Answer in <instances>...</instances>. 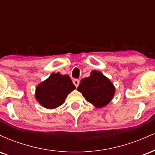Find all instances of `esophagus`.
Wrapping results in <instances>:
<instances>
[{"instance_id":"34e87169","label":"esophagus","mask_w":155,"mask_h":155,"mask_svg":"<svg viewBox=\"0 0 155 155\" xmlns=\"http://www.w3.org/2000/svg\"><path fill=\"white\" fill-rule=\"evenodd\" d=\"M79 82H80V81H79V79H74V81H73V83H74V84L75 85L76 87H77L79 86Z\"/></svg>"}]
</instances>
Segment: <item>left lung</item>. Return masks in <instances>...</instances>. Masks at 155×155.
Returning a JSON list of instances; mask_svg holds the SVG:
<instances>
[{
    "label": "left lung",
    "mask_w": 155,
    "mask_h": 155,
    "mask_svg": "<svg viewBox=\"0 0 155 155\" xmlns=\"http://www.w3.org/2000/svg\"><path fill=\"white\" fill-rule=\"evenodd\" d=\"M77 90L87 101L96 108H102L111 102L115 94V87L108 78L98 71H92L89 77L81 80Z\"/></svg>",
    "instance_id": "1"
}]
</instances>
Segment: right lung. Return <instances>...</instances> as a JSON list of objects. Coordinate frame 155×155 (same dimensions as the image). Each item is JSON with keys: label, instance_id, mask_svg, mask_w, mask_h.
<instances>
[{"label": "right lung", "instance_id": "add662e5", "mask_svg": "<svg viewBox=\"0 0 155 155\" xmlns=\"http://www.w3.org/2000/svg\"><path fill=\"white\" fill-rule=\"evenodd\" d=\"M75 89L68 75L52 73L49 78L37 85L35 97L41 106L54 109L63 104L68 95Z\"/></svg>", "mask_w": 155, "mask_h": 155}]
</instances>
